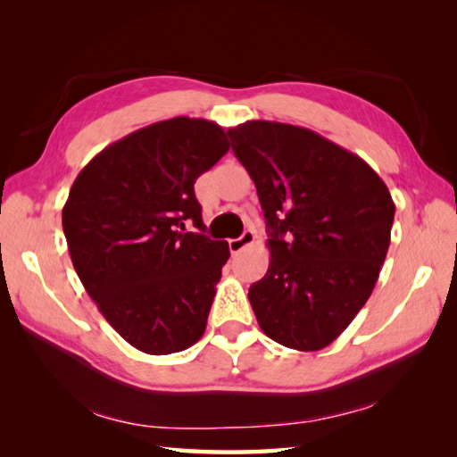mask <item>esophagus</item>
I'll return each instance as SVG.
<instances>
[{
	"label": "esophagus",
	"mask_w": 457,
	"mask_h": 457,
	"mask_svg": "<svg viewBox=\"0 0 457 457\" xmlns=\"http://www.w3.org/2000/svg\"><path fill=\"white\" fill-rule=\"evenodd\" d=\"M253 241H255V231L253 229H245L244 234H241L237 239H229V251L234 255H237L239 251H244L245 247L253 245Z\"/></svg>",
	"instance_id": "34e87169"
}]
</instances>
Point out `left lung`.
Masks as SVG:
<instances>
[{"mask_svg":"<svg viewBox=\"0 0 457 457\" xmlns=\"http://www.w3.org/2000/svg\"><path fill=\"white\" fill-rule=\"evenodd\" d=\"M228 135L269 228L251 308L277 344L318 352L373 293L391 244V192L361 157L306 128L255 120Z\"/></svg>","mask_w":457,"mask_h":457,"instance_id":"1","label":"left lung"}]
</instances>
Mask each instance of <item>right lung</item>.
Wrapping results in <instances>:
<instances>
[{
    "mask_svg": "<svg viewBox=\"0 0 457 457\" xmlns=\"http://www.w3.org/2000/svg\"><path fill=\"white\" fill-rule=\"evenodd\" d=\"M229 151L218 123L172 118L108 145L76 177L62 229L86 293L125 342L149 355L202 337L229 259L204 231L194 182Z\"/></svg>",
    "mask_w": 457,
    "mask_h": 457,
    "instance_id": "obj_1",
    "label": "right lung"
}]
</instances>
